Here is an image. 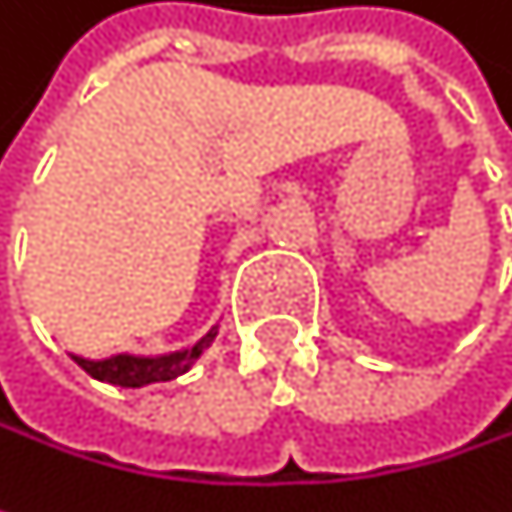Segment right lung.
<instances>
[{
  "label": "right lung",
  "mask_w": 512,
  "mask_h": 512,
  "mask_svg": "<svg viewBox=\"0 0 512 512\" xmlns=\"http://www.w3.org/2000/svg\"><path fill=\"white\" fill-rule=\"evenodd\" d=\"M216 338V329L207 332L192 350H183V353H171V356L159 358H145V356H130V353H121V356L112 358H76V364L91 373L94 379L100 382H112V385H124V388H142V385H151V382H168L180 373H186L198 356L210 347V341Z\"/></svg>",
  "instance_id": "1"
}]
</instances>
